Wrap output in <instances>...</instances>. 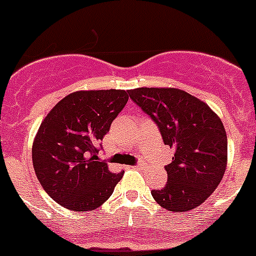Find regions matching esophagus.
I'll return each instance as SVG.
<instances>
[{"mask_svg": "<svg viewBox=\"0 0 256 256\" xmlns=\"http://www.w3.org/2000/svg\"><path fill=\"white\" fill-rule=\"evenodd\" d=\"M144 168V164L142 162H137L136 165H133V169H142Z\"/></svg>", "mask_w": 256, "mask_h": 256, "instance_id": "1", "label": "esophagus"}]
</instances>
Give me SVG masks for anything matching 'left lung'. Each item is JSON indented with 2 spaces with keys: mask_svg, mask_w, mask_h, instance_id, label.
<instances>
[{
  "mask_svg": "<svg viewBox=\"0 0 256 256\" xmlns=\"http://www.w3.org/2000/svg\"><path fill=\"white\" fill-rule=\"evenodd\" d=\"M130 100L158 126L164 144L174 150L165 165L168 182L151 195L169 212L202 204L220 183L227 165V134L205 102L177 88H136Z\"/></svg>",
  "mask_w": 256,
  "mask_h": 256,
  "instance_id": "8db88e82",
  "label": "left lung"
}]
</instances>
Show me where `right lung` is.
<instances>
[{"label":"right lung","mask_w":256,"mask_h":256,"mask_svg":"<svg viewBox=\"0 0 256 256\" xmlns=\"http://www.w3.org/2000/svg\"><path fill=\"white\" fill-rule=\"evenodd\" d=\"M126 102L123 90L79 91L44 118L33 142V166L44 191L61 206L87 212L112 196L124 172L112 173L98 151Z\"/></svg>","instance_id":"obj_1"}]
</instances>
